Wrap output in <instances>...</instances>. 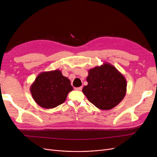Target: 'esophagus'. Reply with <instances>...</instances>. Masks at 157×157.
I'll return each mask as SVG.
<instances>
[{"label": "esophagus", "instance_id": "esophagus-1", "mask_svg": "<svg viewBox=\"0 0 157 157\" xmlns=\"http://www.w3.org/2000/svg\"><path fill=\"white\" fill-rule=\"evenodd\" d=\"M82 87L80 86V87H78V88H75V90H78V91H80V90H82Z\"/></svg>", "mask_w": 157, "mask_h": 157}]
</instances>
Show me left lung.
I'll list each match as a JSON object with an SVG mask.
<instances>
[{"mask_svg": "<svg viewBox=\"0 0 157 157\" xmlns=\"http://www.w3.org/2000/svg\"><path fill=\"white\" fill-rule=\"evenodd\" d=\"M88 85L82 92L88 101L101 110H109L124 99L126 93V80L117 69L109 63L88 70Z\"/></svg>", "mask_w": 157, "mask_h": 157, "instance_id": "1", "label": "left lung"}]
</instances>
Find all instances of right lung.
<instances>
[{"instance_id": "obj_1", "label": "right lung", "mask_w": 157, "mask_h": 157, "mask_svg": "<svg viewBox=\"0 0 157 157\" xmlns=\"http://www.w3.org/2000/svg\"><path fill=\"white\" fill-rule=\"evenodd\" d=\"M73 90L70 80L58 69L40 73L30 87L33 99L45 109L54 108L63 103Z\"/></svg>"}]
</instances>
